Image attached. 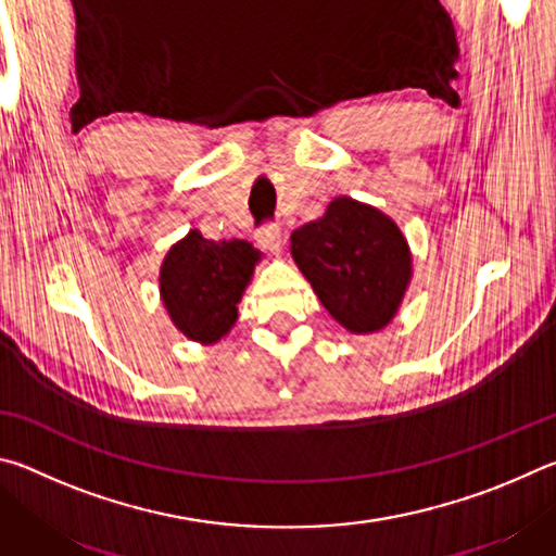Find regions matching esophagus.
Returning a JSON list of instances; mask_svg holds the SVG:
<instances>
[{
  "label": "esophagus",
  "instance_id": "esophagus-1",
  "mask_svg": "<svg viewBox=\"0 0 556 556\" xmlns=\"http://www.w3.org/2000/svg\"><path fill=\"white\" fill-rule=\"evenodd\" d=\"M257 242L262 250L271 252V255H279L281 244H285V240H281V230L277 228V225H267V228H262L257 232Z\"/></svg>",
  "mask_w": 556,
  "mask_h": 556
}]
</instances>
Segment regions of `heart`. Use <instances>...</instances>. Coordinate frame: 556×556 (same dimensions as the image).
Here are the masks:
<instances>
[{"label":"heart","mask_w":556,"mask_h":556,"mask_svg":"<svg viewBox=\"0 0 556 556\" xmlns=\"http://www.w3.org/2000/svg\"><path fill=\"white\" fill-rule=\"evenodd\" d=\"M68 7H71V2H68Z\"/></svg>","instance_id":"heart-1"}]
</instances>
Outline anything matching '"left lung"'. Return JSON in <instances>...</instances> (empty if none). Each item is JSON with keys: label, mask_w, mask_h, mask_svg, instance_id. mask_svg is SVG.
<instances>
[{"label": "left lung", "mask_w": 556, "mask_h": 556, "mask_svg": "<svg viewBox=\"0 0 556 556\" xmlns=\"http://www.w3.org/2000/svg\"><path fill=\"white\" fill-rule=\"evenodd\" d=\"M289 250L345 331L378 333L397 316L412 281V250L388 213L338 195L321 218L291 232Z\"/></svg>", "instance_id": "left-lung-1"}]
</instances>
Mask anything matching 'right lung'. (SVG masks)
Wrapping results in <instances>:
<instances>
[{
  "label": "right lung",
  "instance_id": "add662e5",
  "mask_svg": "<svg viewBox=\"0 0 556 556\" xmlns=\"http://www.w3.org/2000/svg\"><path fill=\"white\" fill-rule=\"evenodd\" d=\"M260 260L252 242H213L201 230H188L174 242L159 267V296L176 331L201 345L228 336Z\"/></svg>",
  "mask_w": 556,
  "mask_h": 556
}]
</instances>
